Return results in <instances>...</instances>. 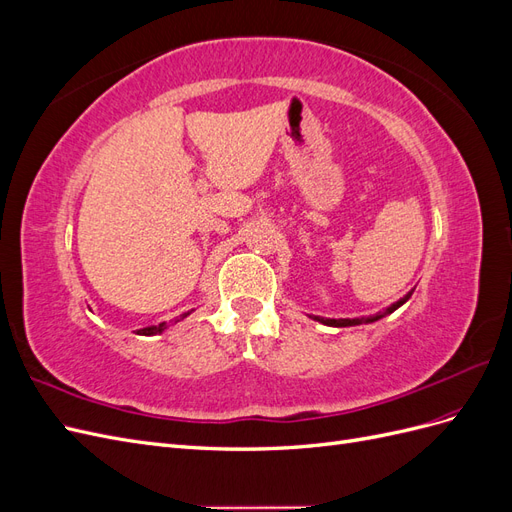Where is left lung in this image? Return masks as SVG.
<instances>
[{
	"label": "left lung",
	"instance_id": "left-lung-1",
	"mask_svg": "<svg viewBox=\"0 0 512 512\" xmlns=\"http://www.w3.org/2000/svg\"><path fill=\"white\" fill-rule=\"evenodd\" d=\"M410 294H412V292H410ZM410 294H406L404 299H399L397 303H393L389 309H386V314H391V312H395V309H397L399 305H404V303L410 299ZM378 318H382V314H376V316H365V318H339V320H335V318H320V316H314V320H318V322H322V324H329V327H354V324L374 322V320H378Z\"/></svg>",
	"mask_w": 512,
	"mask_h": 512
}]
</instances>
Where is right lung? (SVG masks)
I'll list each match as a JSON object with an SVG mask.
<instances>
[{"label": "right lung", "mask_w": 512, "mask_h": 512, "mask_svg": "<svg viewBox=\"0 0 512 512\" xmlns=\"http://www.w3.org/2000/svg\"><path fill=\"white\" fill-rule=\"evenodd\" d=\"M190 314V312H188ZM188 314H183L181 318H185V316H188ZM166 329V322H162V324H153V327H147V329H141V331H138V333H141V335H156V333H162Z\"/></svg>", "instance_id": "obj_1"}]
</instances>
